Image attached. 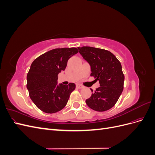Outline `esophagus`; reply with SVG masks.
Wrapping results in <instances>:
<instances>
[{
  "mask_svg": "<svg viewBox=\"0 0 155 155\" xmlns=\"http://www.w3.org/2000/svg\"><path fill=\"white\" fill-rule=\"evenodd\" d=\"M76 87L78 88H83V87L82 85H79V84H77Z\"/></svg>",
  "mask_w": 155,
  "mask_h": 155,
  "instance_id": "esophagus-1",
  "label": "esophagus"
}]
</instances>
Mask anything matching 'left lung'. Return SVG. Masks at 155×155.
I'll return each mask as SVG.
<instances>
[{
    "label": "left lung",
    "mask_w": 155,
    "mask_h": 155,
    "mask_svg": "<svg viewBox=\"0 0 155 155\" xmlns=\"http://www.w3.org/2000/svg\"><path fill=\"white\" fill-rule=\"evenodd\" d=\"M79 52L91 66V76L99 81L100 87L86 100L91 109L103 112L109 110L118 100L124 90V75L121 64L110 51L91 47H78Z\"/></svg>",
    "instance_id": "obj_1"
}]
</instances>
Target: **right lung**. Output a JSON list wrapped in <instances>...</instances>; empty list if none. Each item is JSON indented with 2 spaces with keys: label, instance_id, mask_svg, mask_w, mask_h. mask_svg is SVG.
Segmentation results:
<instances>
[{
  "label": "right lung",
  "instance_id": "obj_1",
  "mask_svg": "<svg viewBox=\"0 0 155 155\" xmlns=\"http://www.w3.org/2000/svg\"><path fill=\"white\" fill-rule=\"evenodd\" d=\"M78 52L76 48L51 50L36 58L27 74V89L32 101L46 113H55L66 106L76 85H58V74L68 60Z\"/></svg>",
  "mask_w": 155,
  "mask_h": 155
}]
</instances>
